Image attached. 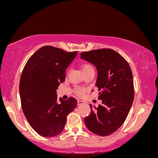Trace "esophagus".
I'll return each instance as SVG.
<instances>
[{
  "label": "esophagus",
  "instance_id": "obj_1",
  "mask_svg": "<svg viewBox=\"0 0 158 158\" xmlns=\"http://www.w3.org/2000/svg\"><path fill=\"white\" fill-rule=\"evenodd\" d=\"M84 103V102L83 101H81V100H78L77 105H78V106H81V105H82Z\"/></svg>",
  "mask_w": 158,
  "mask_h": 158
}]
</instances>
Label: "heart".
<instances>
[{"label":"heart","mask_w":158,"mask_h":158,"mask_svg":"<svg viewBox=\"0 0 158 158\" xmlns=\"http://www.w3.org/2000/svg\"><path fill=\"white\" fill-rule=\"evenodd\" d=\"M82 70L84 73H85V72H88L90 70H92L94 69V68L92 67V66H91L90 64H82ZM85 93V90L83 88H78L76 89V94H77L78 95H80V96H82V95H84Z\"/></svg>","instance_id":"b5f03b06"}]
</instances>
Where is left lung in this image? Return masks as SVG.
<instances>
[{
	"label": "left lung",
	"mask_w": 158,
	"mask_h": 158,
	"mask_svg": "<svg viewBox=\"0 0 158 158\" xmlns=\"http://www.w3.org/2000/svg\"><path fill=\"white\" fill-rule=\"evenodd\" d=\"M80 56L97 68L95 85L99 91L98 99L102 101L98 108L90 105L91 113L85 117V124L95 135H110L122 126L133 103L135 89L131 66L111 49L83 52Z\"/></svg>",
	"instance_id": "8db88e82"
}]
</instances>
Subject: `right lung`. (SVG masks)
<instances>
[{"mask_svg":"<svg viewBox=\"0 0 158 158\" xmlns=\"http://www.w3.org/2000/svg\"><path fill=\"white\" fill-rule=\"evenodd\" d=\"M78 52H66L52 46L38 49L23 68L19 85L23 112L37 133L52 137L63 131L66 117L77 106L74 98L57 99L66 68Z\"/></svg>","mask_w":158,"mask_h":158,"instance_id":"add662e5","label":"right lung"}]
</instances>
